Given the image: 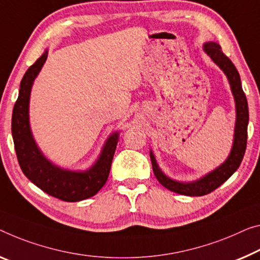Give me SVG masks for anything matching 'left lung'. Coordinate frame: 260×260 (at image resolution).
Segmentation results:
<instances>
[{
	"label": "left lung",
	"instance_id": "left-lung-1",
	"mask_svg": "<svg viewBox=\"0 0 260 260\" xmlns=\"http://www.w3.org/2000/svg\"><path fill=\"white\" fill-rule=\"evenodd\" d=\"M205 51L209 57L213 59L214 62H216L224 73L226 74L228 80H229L231 90H233L235 102H236V127H235V139L233 150H231L230 155L226 160L222 164L221 166L217 167L216 170L207 174L206 177L200 179L198 181L183 183L172 180L167 178L162 173L157 165L154 155L150 152L151 162H152L153 173L157 178V180L165 187L174 193L187 195V197H202L211 193V191L218 188L223 182H225L231 175L241 165L244 157L246 150V142H247V123H249V108H247V100L243 91L241 78H239L238 71L236 67L226 55L223 53L221 46L216 43H207L205 44Z\"/></svg>",
	"mask_w": 260,
	"mask_h": 260
}]
</instances>
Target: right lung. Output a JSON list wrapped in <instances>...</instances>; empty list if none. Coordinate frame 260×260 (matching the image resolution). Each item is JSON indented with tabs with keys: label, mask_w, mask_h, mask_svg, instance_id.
I'll return each mask as SVG.
<instances>
[{
	"label": "right lung",
	"mask_w": 260,
	"mask_h": 260,
	"mask_svg": "<svg viewBox=\"0 0 260 260\" xmlns=\"http://www.w3.org/2000/svg\"><path fill=\"white\" fill-rule=\"evenodd\" d=\"M47 58V51L31 65L21 81L18 99L11 118L16 155L23 173L29 180L51 197L66 202H77L94 197L109 177L118 134L108 138L96 164L86 172H70L52 165L36 146L29 125V100L34 80Z\"/></svg>",
	"instance_id": "obj_1"
}]
</instances>
